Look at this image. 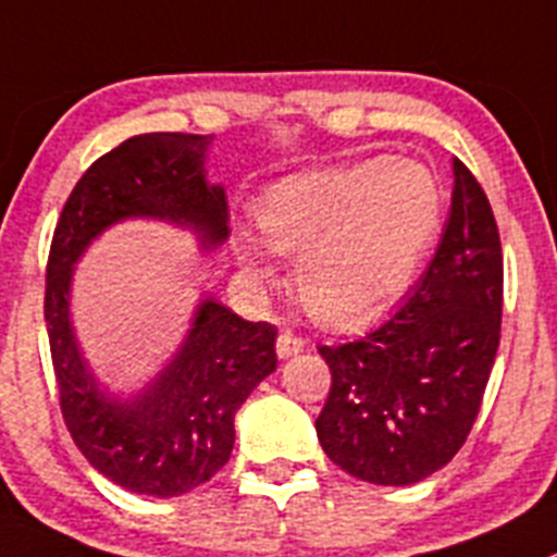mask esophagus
<instances>
[{
	"label": "esophagus",
	"instance_id": "esophagus-1",
	"mask_svg": "<svg viewBox=\"0 0 557 557\" xmlns=\"http://www.w3.org/2000/svg\"><path fill=\"white\" fill-rule=\"evenodd\" d=\"M301 350H305V339L296 337V334L283 332L277 337V356H280V359H290V356L301 354Z\"/></svg>",
	"mask_w": 557,
	"mask_h": 557
}]
</instances>
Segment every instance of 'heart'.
<instances>
[{"mask_svg":"<svg viewBox=\"0 0 557 557\" xmlns=\"http://www.w3.org/2000/svg\"><path fill=\"white\" fill-rule=\"evenodd\" d=\"M441 214L435 174L405 158L285 180L252 209L269 250L296 256V296L329 326H356L397 305L438 236ZM231 250L256 283H272L269 252L250 231L236 228Z\"/></svg>","mask_w":557,"mask_h":557,"instance_id":"1","label":"heart"}]
</instances>
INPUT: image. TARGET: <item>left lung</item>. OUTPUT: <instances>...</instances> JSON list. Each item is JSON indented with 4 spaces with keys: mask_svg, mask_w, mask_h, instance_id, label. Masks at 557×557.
Segmentation results:
<instances>
[{
    "mask_svg": "<svg viewBox=\"0 0 557 557\" xmlns=\"http://www.w3.org/2000/svg\"><path fill=\"white\" fill-rule=\"evenodd\" d=\"M451 212L433 263L388 321L323 345L332 370L315 433L334 466L383 487L433 476L476 422L500 339L504 256L493 209L451 160Z\"/></svg>",
    "mask_w": 557,
    "mask_h": 557,
    "instance_id": "obj_1",
    "label": "left lung"
}]
</instances>
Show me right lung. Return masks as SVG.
I'll return each mask as SVG.
<instances>
[{"instance_id": "obj_1", "label": "right lung", "mask_w": 557, "mask_h": 557, "mask_svg": "<svg viewBox=\"0 0 557 557\" xmlns=\"http://www.w3.org/2000/svg\"><path fill=\"white\" fill-rule=\"evenodd\" d=\"M209 147L212 135L144 133L102 154L70 193L48 258L46 326L64 424L97 473L152 498L190 493L228 462L236 410L277 370V332L201 294L176 354L138 388H113L81 350L73 280L86 250L127 220L187 231L201 256L220 250L228 201L209 180Z\"/></svg>"}]
</instances>
